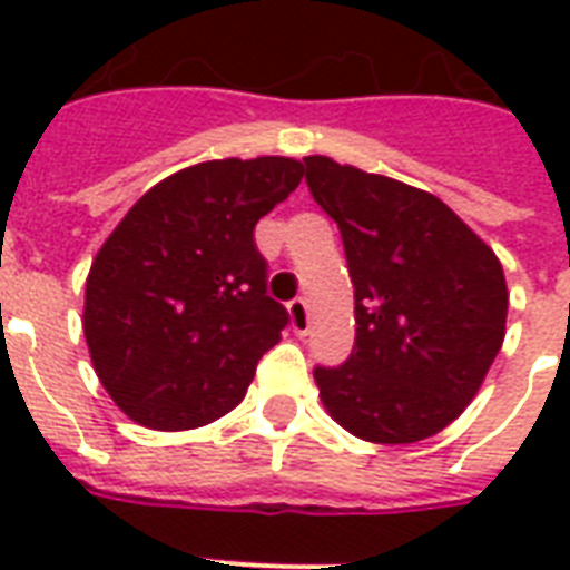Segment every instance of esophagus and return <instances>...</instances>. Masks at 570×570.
I'll use <instances>...</instances> for the list:
<instances>
[{
    "mask_svg": "<svg viewBox=\"0 0 570 570\" xmlns=\"http://www.w3.org/2000/svg\"><path fill=\"white\" fill-rule=\"evenodd\" d=\"M286 311H289V325H293L295 334H307L311 331V313H307L304 298H295V302L286 304Z\"/></svg>",
    "mask_w": 570,
    "mask_h": 570,
    "instance_id": "1",
    "label": "esophagus"
}]
</instances>
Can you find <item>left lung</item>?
<instances>
[{
	"label": "left lung",
	"mask_w": 570,
	"mask_h": 570,
	"mask_svg": "<svg viewBox=\"0 0 570 570\" xmlns=\"http://www.w3.org/2000/svg\"><path fill=\"white\" fill-rule=\"evenodd\" d=\"M304 165L355 286L352 355L313 370L322 405L361 441H425L459 420L503 346V266L441 197L331 156Z\"/></svg>",
	"instance_id": "obj_1"
}]
</instances>
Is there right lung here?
<instances>
[{
    "label": "right lung",
    "instance_id": "add662e5",
    "mask_svg": "<svg viewBox=\"0 0 570 570\" xmlns=\"http://www.w3.org/2000/svg\"><path fill=\"white\" fill-rule=\"evenodd\" d=\"M302 177L289 156L189 165L102 242L85 281V343L132 423L186 432L245 399L289 320L266 295L254 227Z\"/></svg>",
    "mask_w": 570,
    "mask_h": 570
}]
</instances>
